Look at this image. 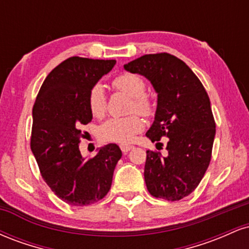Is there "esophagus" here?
<instances>
[{
  "instance_id": "34e87169",
  "label": "esophagus",
  "mask_w": 249,
  "mask_h": 249,
  "mask_svg": "<svg viewBox=\"0 0 249 249\" xmlns=\"http://www.w3.org/2000/svg\"><path fill=\"white\" fill-rule=\"evenodd\" d=\"M132 147L133 146H131V145H121V150L123 151V153H127Z\"/></svg>"
}]
</instances>
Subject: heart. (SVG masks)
Returning <instances> with one entry per match:
<instances>
[{
    "label": "heart",
    "mask_w": 249,
    "mask_h": 249,
    "mask_svg": "<svg viewBox=\"0 0 249 249\" xmlns=\"http://www.w3.org/2000/svg\"><path fill=\"white\" fill-rule=\"evenodd\" d=\"M112 85L117 90L132 97V102L130 104L131 111L136 110L142 116H150L152 113V102L144 93L146 85L141 76L130 72L122 73L113 79ZM88 105L90 112L95 117L104 115L107 110V98L102 85L97 84L91 89L88 96ZM142 127V121L136 115L113 117L102 125L99 128V134L103 141L125 145L132 142L136 134L141 132Z\"/></svg>",
    "instance_id": "obj_1"
}]
</instances>
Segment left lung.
<instances>
[{
  "label": "left lung",
  "mask_w": 249,
  "mask_h": 249,
  "mask_svg": "<svg viewBox=\"0 0 249 249\" xmlns=\"http://www.w3.org/2000/svg\"><path fill=\"white\" fill-rule=\"evenodd\" d=\"M144 76L157 92L151 142L167 137V154L146 151L144 178L156 198L177 201L196 190L211 161L214 122L204 85L186 63L170 53H150L124 65Z\"/></svg>",
  "instance_id": "left-lung-1"
}]
</instances>
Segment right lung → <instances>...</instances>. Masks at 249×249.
Wrapping results in <instances>:
<instances>
[{
  "label": "right lung",
  "instance_id": "right-lung-1",
  "mask_svg": "<svg viewBox=\"0 0 249 249\" xmlns=\"http://www.w3.org/2000/svg\"><path fill=\"white\" fill-rule=\"evenodd\" d=\"M115 64V59L70 57L47 76L34 104L31 151L48 186L71 206L104 198L122 158L116 144L98 148L88 160L78 148L79 127L92 119L89 92Z\"/></svg>",
  "mask_w": 249,
  "mask_h": 249
}]
</instances>
